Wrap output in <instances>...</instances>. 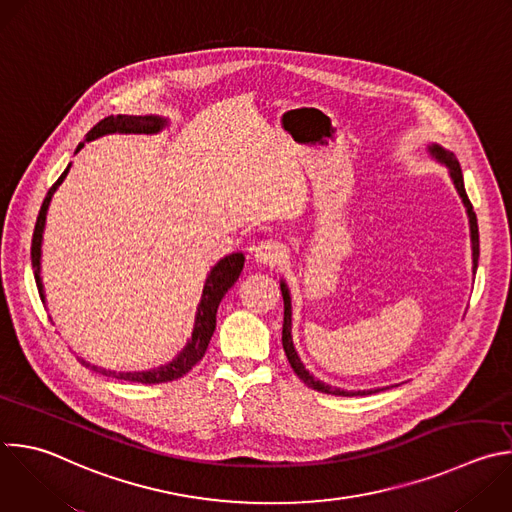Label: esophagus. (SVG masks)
I'll use <instances>...</instances> for the list:
<instances>
[{
    "label": "esophagus",
    "mask_w": 512,
    "mask_h": 512,
    "mask_svg": "<svg viewBox=\"0 0 512 512\" xmlns=\"http://www.w3.org/2000/svg\"><path fill=\"white\" fill-rule=\"evenodd\" d=\"M253 257L257 263L261 265H269V267H275L281 263L283 259V249L279 243L275 241H261L259 245L253 247Z\"/></svg>",
    "instance_id": "obj_1"
}]
</instances>
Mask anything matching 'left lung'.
Returning a JSON list of instances; mask_svg holds the SVG:
<instances>
[{
	"mask_svg": "<svg viewBox=\"0 0 512 512\" xmlns=\"http://www.w3.org/2000/svg\"><path fill=\"white\" fill-rule=\"evenodd\" d=\"M430 154L448 166L450 170V179L466 207V213H468V223H470V241H472V269L476 271L478 267V223H476V213L472 211V203L468 201V195H466V189H464V179H462V170H460V164L454 156V152L450 150H444L442 146L438 144H432L428 146ZM281 293H283V333H281V342H283V350H285V356L293 368V372L297 374V378L311 390H317V392H323V394H331V396H366V394H374L376 390H358V392H348V390H339V388H333V386H327L319 380H315L307 370L305 366L301 364L295 348H293V339H291V297H289V289L285 285V281H281Z\"/></svg>",
	"mask_w": 512,
	"mask_h": 512,
	"instance_id": "left-lung-1",
	"label": "left lung"
}]
</instances>
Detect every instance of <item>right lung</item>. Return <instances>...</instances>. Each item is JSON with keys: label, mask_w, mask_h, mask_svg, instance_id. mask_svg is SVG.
<instances>
[{"label": "right lung", "mask_w": 512, "mask_h": 512, "mask_svg": "<svg viewBox=\"0 0 512 512\" xmlns=\"http://www.w3.org/2000/svg\"><path fill=\"white\" fill-rule=\"evenodd\" d=\"M166 126V118L160 116H126V114H118V116H108L104 120H100L86 136V140H94L100 138L104 134H112V132H122V134H154L160 132ZM84 146V142L78 144L76 152ZM70 170H64L60 175V179L52 185V189L48 191L38 221H36V229H34V237H32V267H34V277H36V285L40 291L42 301L46 303L44 297V285L40 279V259H42V239H44V227H46V215H48V207L50 201L56 193V189L62 185V181L66 179ZM245 265V255L243 253H231L227 257H223L209 273L207 281H205V289H203V299L199 303L197 309V317H195V329L193 335L189 339V344L183 348V352L173 360L168 362L166 366H160L156 370H148V372H110V370H102L98 366H90L88 362L80 360L86 368L100 372L104 376L116 378V380H124V382H136V384H162V382H173L183 378L185 374H189L193 370L195 364H199L209 348V342L213 337L215 325H217V309L221 299L225 297V293L235 285V281L239 279L241 271Z\"/></svg>", "instance_id": "obj_1"}]
</instances>
